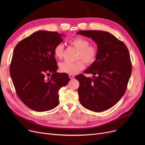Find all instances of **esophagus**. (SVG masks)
<instances>
[{
  "label": "esophagus",
  "instance_id": "obj_1",
  "mask_svg": "<svg viewBox=\"0 0 145 145\" xmlns=\"http://www.w3.org/2000/svg\"><path fill=\"white\" fill-rule=\"evenodd\" d=\"M69 76L70 79H73L74 78V75H73V74H69Z\"/></svg>",
  "mask_w": 145,
  "mask_h": 145
}]
</instances>
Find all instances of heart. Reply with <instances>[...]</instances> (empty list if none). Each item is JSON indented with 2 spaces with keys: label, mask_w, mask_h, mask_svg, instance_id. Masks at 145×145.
<instances>
[{
  "label": "heart",
  "mask_w": 145,
  "mask_h": 145,
  "mask_svg": "<svg viewBox=\"0 0 145 145\" xmlns=\"http://www.w3.org/2000/svg\"><path fill=\"white\" fill-rule=\"evenodd\" d=\"M70 44L78 50L77 59H82L75 62H65L60 64V70L63 73L74 74L83 70L85 67V62L88 65L93 63L96 58L97 50L93 45H89V42L83 37L73 38L69 41ZM64 46L62 43L57 44L54 48V55L59 59L63 57Z\"/></svg>",
  "instance_id": "b5f03b06"
}]
</instances>
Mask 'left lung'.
<instances>
[{
    "label": "left lung",
    "instance_id": "1",
    "mask_svg": "<svg viewBox=\"0 0 145 145\" xmlns=\"http://www.w3.org/2000/svg\"><path fill=\"white\" fill-rule=\"evenodd\" d=\"M96 43L95 62L84 72L93 74L75 77L79 82L78 92L83 107L96 112L111 108L122 97L132 73V64L125 44L111 33L102 30H80Z\"/></svg>",
    "mask_w": 145,
    "mask_h": 145
}]
</instances>
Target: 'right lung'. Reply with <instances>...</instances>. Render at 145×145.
<instances>
[{
  "label": "right lung",
  "mask_w": 145,
  "mask_h": 145,
  "mask_svg": "<svg viewBox=\"0 0 145 145\" xmlns=\"http://www.w3.org/2000/svg\"><path fill=\"white\" fill-rule=\"evenodd\" d=\"M62 36L56 32L37 31L19 42L14 49L10 76L20 99L33 110L56 108L59 103V90L70 80L67 73L56 72L53 50L63 40ZM46 75L51 77L46 78Z\"/></svg>",
  "instance_id": "obj_1"
}]
</instances>
